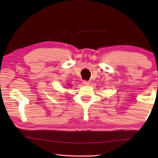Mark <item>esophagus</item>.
<instances>
[{"mask_svg":"<svg viewBox=\"0 0 158 158\" xmlns=\"http://www.w3.org/2000/svg\"><path fill=\"white\" fill-rule=\"evenodd\" d=\"M83 84H84V85H89V84H90V83H89V81H83Z\"/></svg>","mask_w":158,"mask_h":158,"instance_id":"obj_1","label":"esophagus"}]
</instances>
